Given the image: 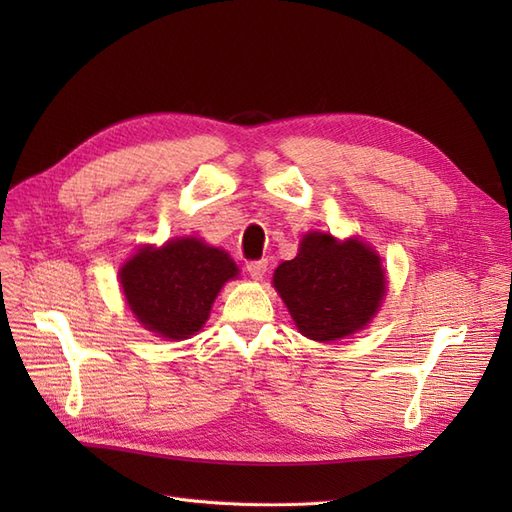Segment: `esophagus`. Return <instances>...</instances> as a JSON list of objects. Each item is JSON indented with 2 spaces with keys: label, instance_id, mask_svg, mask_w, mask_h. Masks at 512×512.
Masks as SVG:
<instances>
[{
  "label": "esophagus",
  "instance_id": "esophagus-1",
  "mask_svg": "<svg viewBox=\"0 0 512 512\" xmlns=\"http://www.w3.org/2000/svg\"><path fill=\"white\" fill-rule=\"evenodd\" d=\"M267 267H269V262H267V258H260V260H250L247 262V273H250L254 280H262V275L267 273Z\"/></svg>",
  "mask_w": 512,
  "mask_h": 512
}]
</instances>
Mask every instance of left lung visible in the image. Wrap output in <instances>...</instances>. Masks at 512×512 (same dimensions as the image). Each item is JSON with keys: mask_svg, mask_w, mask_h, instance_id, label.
Returning a JSON list of instances; mask_svg holds the SVG:
<instances>
[{"mask_svg": "<svg viewBox=\"0 0 512 512\" xmlns=\"http://www.w3.org/2000/svg\"><path fill=\"white\" fill-rule=\"evenodd\" d=\"M297 329L316 342H335L378 312L386 280L378 254L363 241L339 243L331 235L309 232L299 254L273 273Z\"/></svg>", "mask_w": 512, "mask_h": 512, "instance_id": "1", "label": "left lung"}]
</instances>
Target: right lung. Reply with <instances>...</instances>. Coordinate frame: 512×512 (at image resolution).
Returning <instances> with one entry per match:
<instances>
[{"label": "right lung", "mask_w": 512, "mask_h": 512, "mask_svg": "<svg viewBox=\"0 0 512 512\" xmlns=\"http://www.w3.org/2000/svg\"><path fill=\"white\" fill-rule=\"evenodd\" d=\"M126 301L145 329L166 339H185L203 329L220 288L237 277L224 250L194 237L143 247L121 273Z\"/></svg>", "instance_id": "right-lung-1"}]
</instances>
